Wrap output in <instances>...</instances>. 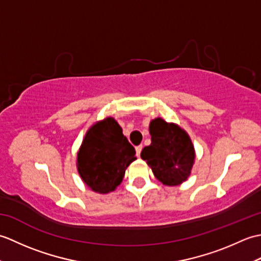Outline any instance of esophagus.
<instances>
[{"label":"esophagus","mask_w":261,"mask_h":261,"mask_svg":"<svg viewBox=\"0 0 261 261\" xmlns=\"http://www.w3.org/2000/svg\"><path fill=\"white\" fill-rule=\"evenodd\" d=\"M141 150H142V146H137L136 147V153H137V157H140V153H141Z\"/></svg>","instance_id":"esophagus-1"}]
</instances>
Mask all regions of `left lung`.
Listing matches in <instances>:
<instances>
[{
    "label": "left lung",
    "instance_id": "obj_1",
    "mask_svg": "<svg viewBox=\"0 0 261 261\" xmlns=\"http://www.w3.org/2000/svg\"><path fill=\"white\" fill-rule=\"evenodd\" d=\"M149 132L151 143L142 149L141 158L164 185H180L190 177L195 160L190 136L179 125L168 123L162 118L150 122Z\"/></svg>",
    "mask_w": 261,
    "mask_h": 261
}]
</instances>
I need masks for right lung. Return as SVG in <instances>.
<instances>
[{
    "label": "right lung",
    "mask_w": 261,
    "mask_h": 261,
    "mask_svg": "<svg viewBox=\"0 0 261 261\" xmlns=\"http://www.w3.org/2000/svg\"><path fill=\"white\" fill-rule=\"evenodd\" d=\"M136 150L113 118L93 124L77 152V170L83 181L99 194L113 192L135 162Z\"/></svg>",
    "instance_id": "1"
}]
</instances>
